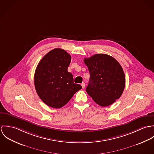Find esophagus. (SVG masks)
Here are the masks:
<instances>
[{
	"label": "esophagus",
	"instance_id": "esophagus-1",
	"mask_svg": "<svg viewBox=\"0 0 154 154\" xmlns=\"http://www.w3.org/2000/svg\"><path fill=\"white\" fill-rule=\"evenodd\" d=\"M81 86H82V88H84L85 87V85L84 83H82V84H81Z\"/></svg>",
	"mask_w": 154,
	"mask_h": 154
}]
</instances>
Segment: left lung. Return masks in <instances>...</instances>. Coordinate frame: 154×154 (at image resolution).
I'll return each instance as SVG.
<instances>
[{"label":"left lung","instance_id":"1","mask_svg":"<svg viewBox=\"0 0 154 154\" xmlns=\"http://www.w3.org/2000/svg\"><path fill=\"white\" fill-rule=\"evenodd\" d=\"M84 63L90 74L86 88L88 95L102 107L114 103L121 97L125 87V75L120 63L106 54L85 58Z\"/></svg>","mask_w":154,"mask_h":154}]
</instances>
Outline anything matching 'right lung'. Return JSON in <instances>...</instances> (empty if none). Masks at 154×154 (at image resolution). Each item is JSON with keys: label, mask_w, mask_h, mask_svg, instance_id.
Instances as JSON below:
<instances>
[{"label": "right lung", "mask_w": 154, "mask_h": 154, "mask_svg": "<svg viewBox=\"0 0 154 154\" xmlns=\"http://www.w3.org/2000/svg\"><path fill=\"white\" fill-rule=\"evenodd\" d=\"M71 56L57 48L47 53L37 66L34 85L39 97L54 109L64 106L82 87L73 83V75L67 71Z\"/></svg>", "instance_id": "add662e5"}]
</instances>
